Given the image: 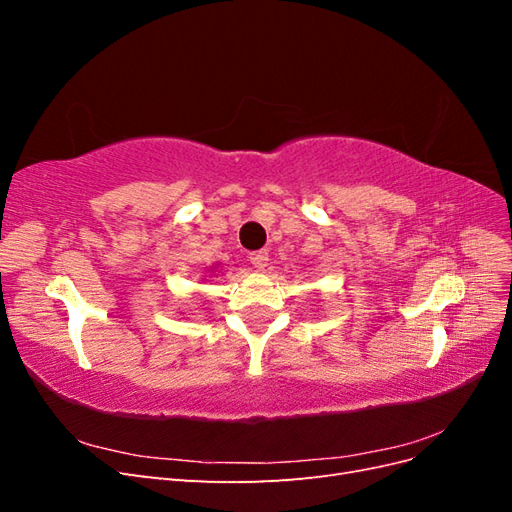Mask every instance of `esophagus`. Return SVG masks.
I'll use <instances>...</instances> for the list:
<instances>
[{
    "label": "esophagus",
    "mask_w": 512,
    "mask_h": 512,
    "mask_svg": "<svg viewBox=\"0 0 512 512\" xmlns=\"http://www.w3.org/2000/svg\"><path fill=\"white\" fill-rule=\"evenodd\" d=\"M267 260H269V254H267L265 250L252 252V254H250V262L254 265V269H258V271H262V269L267 267Z\"/></svg>",
    "instance_id": "1"
}]
</instances>
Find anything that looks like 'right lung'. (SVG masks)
<instances>
[{"mask_svg": "<svg viewBox=\"0 0 512 512\" xmlns=\"http://www.w3.org/2000/svg\"><path fill=\"white\" fill-rule=\"evenodd\" d=\"M213 269H215V265H213Z\"/></svg>", "mask_w": 512, "mask_h": 512, "instance_id": "1", "label": "right lung"}]
</instances>
